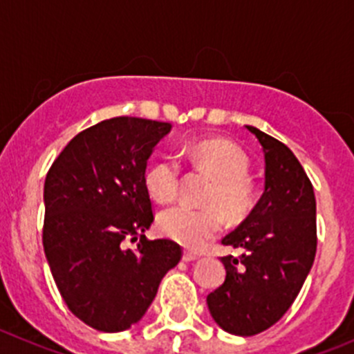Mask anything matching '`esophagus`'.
Wrapping results in <instances>:
<instances>
[{"mask_svg": "<svg viewBox=\"0 0 354 354\" xmlns=\"http://www.w3.org/2000/svg\"><path fill=\"white\" fill-rule=\"evenodd\" d=\"M197 259H199V257H197L196 253H190V252H185L183 253V260H185V262H196Z\"/></svg>", "mask_w": 354, "mask_h": 354, "instance_id": "obj_1", "label": "esophagus"}]
</instances>
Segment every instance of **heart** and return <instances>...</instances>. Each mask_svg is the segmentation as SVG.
Wrapping results in <instances>:
<instances>
[{"label":"heart","instance_id":"obj_1","mask_svg":"<svg viewBox=\"0 0 354 354\" xmlns=\"http://www.w3.org/2000/svg\"><path fill=\"white\" fill-rule=\"evenodd\" d=\"M181 157L214 178L206 207L178 204L158 214V229L164 236L190 250H201L223 227V214L237 222L253 206V188L248 180L250 160L236 147L223 140H199L181 150ZM181 167L174 157L153 162L145 174V185L153 199L173 201L180 188ZM224 213L222 214L221 211Z\"/></svg>","mask_w":354,"mask_h":354}]
</instances>
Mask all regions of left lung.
Listing matches in <instances>:
<instances>
[{
    "instance_id": "obj_1",
    "label": "left lung",
    "mask_w": 354,
    "mask_h": 354,
    "mask_svg": "<svg viewBox=\"0 0 354 354\" xmlns=\"http://www.w3.org/2000/svg\"><path fill=\"white\" fill-rule=\"evenodd\" d=\"M266 188L252 213L222 244L243 248L223 257L227 276L207 295L214 322L234 335H257L283 318L299 295L316 255V199L306 171L286 145L260 129Z\"/></svg>"
}]
</instances>
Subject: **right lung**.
<instances>
[{
    "mask_svg": "<svg viewBox=\"0 0 354 354\" xmlns=\"http://www.w3.org/2000/svg\"><path fill=\"white\" fill-rule=\"evenodd\" d=\"M171 124L115 117L85 129L45 178L43 248L73 315L101 332H122L145 316L167 270L181 259L174 241H148L153 222L147 160ZM140 237L136 250L124 239Z\"/></svg>",
    "mask_w": 354,
    "mask_h": 354,
    "instance_id": "add662e5",
    "label": "right lung"
}]
</instances>
